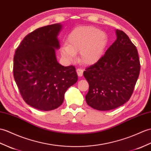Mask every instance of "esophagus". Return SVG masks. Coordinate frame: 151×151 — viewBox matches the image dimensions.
Returning <instances> with one entry per match:
<instances>
[{
	"mask_svg": "<svg viewBox=\"0 0 151 151\" xmlns=\"http://www.w3.org/2000/svg\"><path fill=\"white\" fill-rule=\"evenodd\" d=\"M83 70L80 68L76 69V73H77V75H78V76H82L83 75Z\"/></svg>",
	"mask_w": 151,
	"mask_h": 151,
	"instance_id": "1",
	"label": "esophagus"
}]
</instances>
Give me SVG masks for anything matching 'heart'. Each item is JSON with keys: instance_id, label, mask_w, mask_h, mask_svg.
<instances>
[{"instance_id": "1", "label": "heart", "mask_w": 151, "mask_h": 151, "mask_svg": "<svg viewBox=\"0 0 151 151\" xmlns=\"http://www.w3.org/2000/svg\"><path fill=\"white\" fill-rule=\"evenodd\" d=\"M107 42V35L104 31L93 26H80L69 34L61 54L66 60L73 61L75 53L80 51V61L85 65H93L103 56Z\"/></svg>"}]
</instances>
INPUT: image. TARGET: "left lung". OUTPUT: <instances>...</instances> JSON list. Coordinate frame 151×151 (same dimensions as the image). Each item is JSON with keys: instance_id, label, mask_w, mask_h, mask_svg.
Returning <instances> with one entry per match:
<instances>
[{"instance_id": "obj_1", "label": "left lung", "mask_w": 151, "mask_h": 151, "mask_svg": "<svg viewBox=\"0 0 151 151\" xmlns=\"http://www.w3.org/2000/svg\"><path fill=\"white\" fill-rule=\"evenodd\" d=\"M117 38L95 64L86 68L88 82L87 104L94 109L109 111L130 99L140 71L138 50L124 31L116 29Z\"/></svg>"}]
</instances>
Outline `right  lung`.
<instances>
[{"label":"right lung","mask_w":151,"mask_h":151,"mask_svg":"<svg viewBox=\"0 0 151 151\" xmlns=\"http://www.w3.org/2000/svg\"><path fill=\"white\" fill-rule=\"evenodd\" d=\"M60 24L44 26L27 34L13 58V76L23 100L41 111L62 104L64 94L78 80L75 67H64L57 60Z\"/></svg>","instance_id":"1"}]
</instances>
